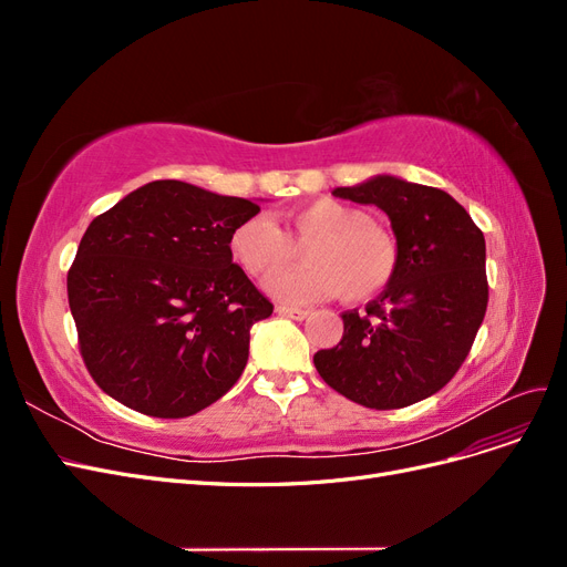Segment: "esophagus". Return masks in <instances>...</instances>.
I'll return each instance as SVG.
<instances>
[{
	"mask_svg": "<svg viewBox=\"0 0 567 567\" xmlns=\"http://www.w3.org/2000/svg\"><path fill=\"white\" fill-rule=\"evenodd\" d=\"M277 312L281 317H290V319H298V321L310 315V310H302V307H288V305H277Z\"/></svg>",
	"mask_w": 567,
	"mask_h": 567,
	"instance_id": "34e87169",
	"label": "esophagus"
}]
</instances>
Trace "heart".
<instances>
[{"instance_id":"b5f03b06","label":"heart","mask_w":567,"mask_h":567,"mask_svg":"<svg viewBox=\"0 0 567 567\" xmlns=\"http://www.w3.org/2000/svg\"><path fill=\"white\" fill-rule=\"evenodd\" d=\"M293 240L306 249L307 266L280 275L297 256ZM236 262L252 279H269L267 290L284 302L305 305L342 293L350 302L379 296L400 262L398 238L375 225L357 205L319 198L286 217V234L265 215L236 225L229 238Z\"/></svg>"}]
</instances>
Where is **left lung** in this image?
Listing matches in <instances>:
<instances>
[{
	"instance_id": "8db88e82",
	"label": "left lung",
	"mask_w": 567,
	"mask_h": 567,
	"mask_svg": "<svg viewBox=\"0 0 567 567\" xmlns=\"http://www.w3.org/2000/svg\"><path fill=\"white\" fill-rule=\"evenodd\" d=\"M333 196L390 217L400 262L362 312H342V338L319 350L321 379L369 409H402L447 385L487 310L485 236L447 192L379 175Z\"/></svg>"
}]
</instances>
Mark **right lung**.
I'll return each instance as SVG.
<instances>
[{
	"mask_svg": "<svg viewBox=\"0 0 567 567\" xmlns=\"http://www.w3.org/2000/svg\"><path fill=\"white\" fill-rule=\"evenodd\" d=\"M260 205L158 179L92 219L68 271L80 354L96 385L140 414L184 419L246 369L250 326L274 305L231 262Z\"/></svg>",
	"mask_w": 567,
	"mask_h": 567,
	"instance_id": "add662e5",
	"label": "right lung"
}]
</instances>
